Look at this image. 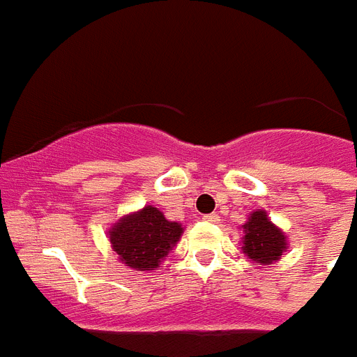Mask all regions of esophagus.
Here are the masks:
<instances>
[{
    "instance_id": "1",
    "label": "esophagus",
    "mask_w": 357,
    "mask_h": 357,
    "mask_svg": "<svg viewBox=\"0 0 357 357\" xmlns=\"http://www.w3.org/2000/svg\"><path fill=\"white\" fill-rule=\"evenodd\" d=\"M204 221H208V223H218L219 221V215L218 213H208V215H204Z\"/></svg>"
}]
</instances>
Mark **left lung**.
<instances>
[{"label":"left lung","instance_id":"1","mask_svg":"<svg viewBox=\"0 0 357 357\" xmlns=\"http://www.w3.org/2000/svg\"><path fill=\"white\" fill-rule=\"evenodd\" d=\"M243 252L249 259L259 265H271L278 261L287 249L286 234L276 227L265 210H256L243 225Z\"/></svg>","mask_w":357,"mask_h":357}]
</instances>
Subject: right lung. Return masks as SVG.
I'll return each instance as SVG.
<instances>
[{"mask_svg": "<svg viewBox=\"0 0 357 357\" xmlns=\"http://www.w3.org/2000/svg\"><path fill=\"white\" fill-rule=\"evenodd\" d=\"M182 230L181 223L167 221L149 204L114 223L108 238L121 264L134 271H155L181 239Z\"/></svg>", "mask_w": 357, "mask_h": 357, "instance_id": "add662e5", "label": "right lung"}]
</instances>
